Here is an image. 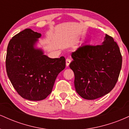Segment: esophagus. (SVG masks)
I'll return each instance as SVG.
<instances>
[{
    "mask_svg": "<svg viewBox=\"0 0 129 129\" xmlns=\"http://www.w3.org/2000/svg\"><path fill=\"white\" fill-rule=\"evenodd\" d=\"M70 62H71V60L69 58L66 59V66H67V67L69 66V65H70Z\"/></svg>",
    "mask_w": 129,
    "mask_h": 129,
    "instance_id": "1",
    "label": "esophagus"
}]
</instances>
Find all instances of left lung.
I'll return each instance as SVG.
<instances>
[{"label": "left lung", "mask_w": 129, "mask_h": 129, "mask_svg": "<svg viewBox=\"0 0 129 129\" xmlns=\"http://www.w3.org/2000/svg\"><path fill=\"white\" fill-rule=\"evenodd\" d=\"M70 67L75 74V87L82 98L92 100L109 93L116 85L122 66L120 50L106 35L102 45L84 44L72 53Z\"/></svg>", "instance_id": "left-lung-1"}]
</instances>
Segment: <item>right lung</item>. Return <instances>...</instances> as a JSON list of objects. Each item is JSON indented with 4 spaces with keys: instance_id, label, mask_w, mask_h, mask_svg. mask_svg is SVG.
Segmentation results:
<instances>
[{
    "instance_id": "add662e5",
    "label": "right lung",
    "mask_w": 129,
    "mask_h": 129,
    "mask_svg": "<svg viewBox=\"0 0 129 129\" xmlns=\"http://www.w3.org/2000/svg\"><path fill=\"white\" fill-rule=\"evenodd\" d=\"M41 34L30 28L13 36L7 47L6 69L13 87L30 101L45 99L52 91L58 74L66 67V59L50 58L36 47Z\"/></svg>"
}]
</instances>
